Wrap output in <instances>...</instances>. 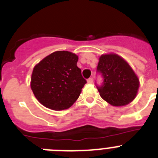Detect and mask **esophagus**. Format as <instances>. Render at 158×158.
Wrapping results in <instances>:
<instances>
[{
  "mask_svg": "<svg viewBox=\"0 0 158 158\" xmlns=\"http://www.w3.org/2000/svg\"><path fill=\"white\" fill-rule=\"evenodd\" d=\"M87 81H88V83H89V84H92V83H93V77L89 78V79H88V80H87Z\"/></svg>",
  "mask_w": 158,
  "mask_h": 158,
  "instance_id": "1",
  "label": "esophagus"
}]
</instances>
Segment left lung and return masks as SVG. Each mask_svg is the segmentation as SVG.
Returning <instances> with one entry per match:
<instances>
[{
  "instance_id": "left-lung-1",
  "label": "left lung",
  "mask_w": 158,
  "mask_h": 158,
  "mask_svg": "<svg viewBox=\"0 0 158 158\" xmlns=\"http://www.w3.org/2000/svg\"><path fill=\"white\" fill-rule=\"evenodd\" d=\"M97 72L104 78L101 86H96L102 99L115 107L125 106L136 97L139 77L129 64L116 54H102Z\"/></svg>"
}]
</instances>
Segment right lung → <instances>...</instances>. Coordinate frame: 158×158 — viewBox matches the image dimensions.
Listing matches in <instances>:
<instances>
[{
  "label": "right lung",
  "instance_id": "add662e5",
  "mask_svg": "<svg viewBox=\"0 0 158 158\" xmlns=\"http://www.w3.org/2000/svg\"><path fill=\"white\" fill-rule=\"evenodd\" d=\"M77 61L73 53L59 51L35 65L31 88L40 104L54 111L67 109L74 104L86 83Z\"/></svg>",
  "mask_w": 158,
  "mask_h": 158
}]
</instances>
